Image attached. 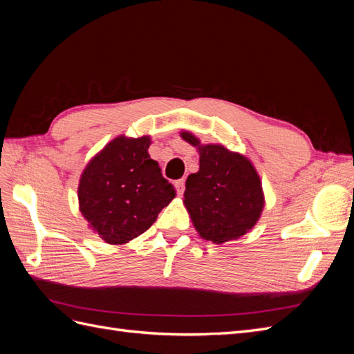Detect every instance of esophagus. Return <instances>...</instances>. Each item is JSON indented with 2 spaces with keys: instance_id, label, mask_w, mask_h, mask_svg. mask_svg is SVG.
I'll list each match as a JSON object with an SVG mask.
<instances>
[{
  "instance_id": "esophagus-1",
  "label": "esophagus",
  "mask_w": 354,
  "mask_h": 354,
  "mask_svg": "<svg viewBox=\"0 0 354 354\" xmlns=\"http://www.w3.org/2000/svg\"><path fill=\"white\" fill-rule=\"evenodd\" d=\"M176 189H177V194L181 196L185 194V189H186V183H185V180L181 178V180H177L176 181Z\"/></svg>"
}]
</instances>
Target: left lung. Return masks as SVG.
Listing matches in <instances>:
<instances>
[{
	"label": "left lung",
	"instance_id": "8db88e82",
	"mask_svg": "<svg viewBox=\"0 0 354 354\" xmlns=\"http://www.w3.org/2000/svg\"><path fill=\"white\" fill-rule=\"evenodd\" d=\"M181 137L199 152V171L187 177L183 199L199 236L214 243L241 238L264 208L261 181L251 160L221 145H201L189 131Z\"/></svg>",
	"mask_w": 354,
	"mask_h": 354
}]
</instances>
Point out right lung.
Listing matches in <instances>:
<instances>
[{
    "instance_id": "1",
    "label": "right lung",
    "mask_w": 354,
    "mask_h": 354,
    "mask_svg": "<svg viewBox=\"0 0 354 354\" xmlns=\"http://www.w3.org/2000/svg\"><path fill=\"white\" fill-rule=\"evenodd\" d=\"M149 146V136L116 137L81 174L80 211L106 243L122 245L145 233L176 196Z\"/></svg>"
}]
</instances>
